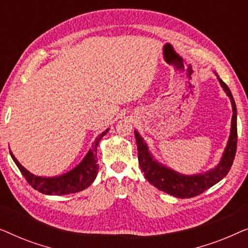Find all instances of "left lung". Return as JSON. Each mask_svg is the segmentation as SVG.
Returning a JSON list of instances; mask_svg holds the SVG:
<instances>
[{"mask_svg": "<svg viewBox=\"0 0 248 248\" xmlns=\"http://www.w3.org/2000/svg\"><path fill=\"white\" fill-rule=\"evenodd\" d=\"M220 86L222 87L227 96L229 97L232 107V127L228 142L223 150L222 157L219 164L205 172L195 175H184L174 170V169L162 165L152 155L149 150L147 142L143 140L140 133L135 130L134 135L138 144V159L139 165L144 172V177L147 181L157 187L160 191L167 193L169 195L179 199H189L200 195L206 189L212 187L217 183H219L223 177H226L230 168H232L233 159L236 155L237 147V109L233 100L232 91L223 81L220 79L218 74L215 72Z\"/></svg>", "mask_w": 248, "mask_h": 248, "instance_id": "1", "label": "left lung"}]
</instances>
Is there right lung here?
Returning <instances> with one entry per match:
<instances>
[{"instance_id":"obj_1","label":"right lung","mask_w":248,"mask_h":248,"mask_svg":"<svg viewBox=\"0 0 248 248\" xmlns=\"http://www.w3.org/2000/svg\"><path fill=\"white\" fill-rule=\"evenodd\" d=\"M109 128L105 130L103 133H100L96 138V140L91 145L90 150L88 151L86 157L82 159V161L79 165L76 166L72 170L65 172L63 175L53 176V177H44V176H36L30 172L29 170L23 167L20 162L16 160V158L13 155L12 151L10 150V155L18 166V168L21 171V174L25 176L27 182L32 186L33 188L39 191L43 194L47 195H66L72 194L80 191H83L84 188L89 187L93 184L94 179L97 177L98 168L97 165V147L99 144L101 138L104 137Z\"/></svg>"}]
</instances>
